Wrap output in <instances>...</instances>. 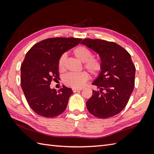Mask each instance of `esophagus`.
Segmentation results:
<instances>
[{"label":"esophagus","mask_w":154,"mask_h":154,"mask_svg":"<svg viewBox=\"0 0 154 154\" xmlns=\"http://www.w3.org/2000/svg\"><path fill=\"white\" fill-rule=\"evenodd\" d=\"M80 91H82V88H72L73 92H76Z\"/></svg>","instance_id":"esophagus-1"}]
</instances>
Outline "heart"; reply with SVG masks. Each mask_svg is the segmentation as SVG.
I'll list each match as a JSON object with an SVG mask.
<instances>
[{
	"instance_id": "1",
	"label": "heart",
	"mask_w": 154,
	"mask_h": 154,
	"mask_svg": "<svg viewBox=\"0 0 154 154\" xmlns=\"http://www.w3.org/2000/svg\"><path fill=\"white\" fill-rule=\"evenodd\" d=\"M72 54L79 61L83 63V66L87 71L92 74H97L101 69V61L97 58H93L92 53L87 48L83 46H78L72 51ZM66 56L63 54L60 58L58 68L60 71L65 69V64L66 62ZM88 75L85 72L80 73H70L64 78V83L67 86L80 88L84 86L85 82L88 80Z\"/></svg>"
}]
</instances>
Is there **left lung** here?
Wrapping results in <instances>:
<instances>
[{
    "instance_id": "obj_1",
    "label": "left lung",
    "mask_w": 154,
    "mask_h": 154,
    "mask_svg": "<svg viewBox=\"0 0 154 154\" xmlns=\"http://www.w3.org/2000/svg\"><path fill=\"white\" fill-rule=\"evenodd\" d=\"M99 55L101 69L92 83L97 90L86 102L88 110L99 118L119 114L133 92L136 67L131 56L122 46L103 40L84 39L82 42Z\"/></svg>"
}]
</instances>
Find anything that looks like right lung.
<instances>
[{
	"mask_svg": "<svg viewBox=\"0 0 154 154\" xmlns=\"http://www.w3.org/2000/svg\"><path fill=\"white\" fill-rule=\"evenodd\" d=\"M81 38H53L34 45L21 66V87L32 110L45 118H54L66 110L73 92L63 86L58 91L50 87L58 79V62L62 54L79 44Z\"/></svg>",
	"mask_w": 154,
	"mask_h": 154,
	"instance_id": "1",
	"label": "right lung"
}]
</instances>
